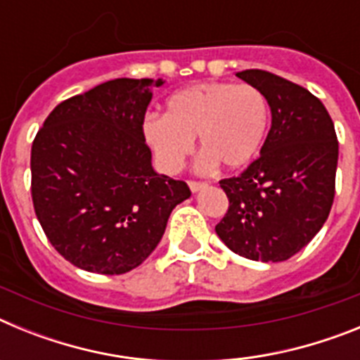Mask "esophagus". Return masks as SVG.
<instances>
[{
	"label": "esophagus",
	"mask_w": 360,
	"mask_h": 360,
	"mask_svg": "<svg viewBox=\"0 0 360 360\" xmlns=\"http://www.w3.org/2000/svg\"><path fill=\"white\" fill-rule=\"evenodd\" d=\"M207 187V182H195V180H191L189 182V189L193 191V193H198V191L205 189Z\"/></svg>",
	"instance_id": "esophagus-1"
}]
</instances>
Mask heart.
<instances>
[{
    "label": "heart",
    "mask_w": 360,
    "mask_h": 360,
    "mask_svg": "<svg viewBox=\"0 0 360 360\" xmlns=\"http://www.w3.org/2000/svg\"><path fill=\"white\" fill-rule=\"evenodd\" d=\"M270 128V104L257 86L202 82L165 101L164 117L149 115L142 135L158 164L176 173L198 136L200 169H240L259 155Z\"/></svg>",
    "instance_id": "heart-1"
}]
</instances>
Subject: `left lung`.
<instances>
[{
  "label": "left lung",
  "mask_w": 360,
  "mask_h": 360,
  "mask_svg": "<svg viewBox=\"0 0 360 360\" xmlns=\"http://www.w3.org/2000/svg\"><path fill=\"white\" fill-rule=\"evenodd\" d=\"M238 77L257 86L272 126L259 158L219 187L229 211L216 234L232 252L265 263L285 262L307 247L332 209L339 144L328 111L303 86L265 70Z\"/></svg>",
  "instance_id": "obj_1"
}]
</instances>
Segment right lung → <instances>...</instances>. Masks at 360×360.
I'll use <instances>...</instances> for the list:
<instances>
[{
  "instance_id": "obj_1",
  "label": "right lung",
  "mask_w": 360,
  "mask_h": 360,
  "mask_svg": "<svg viewBox=\"0 0 360 360\" xmlns=\"http://www.w3.org/2000/svg\"><path fill=\"white\" fill-rule=\"evenodd\" d=\"M120 77L53 108L32 144V202L44 234L72 265L124 274L157 249L171 211L191 196L153 169L142 135L153 86Z\"/></svg>"
}]
</instances>
